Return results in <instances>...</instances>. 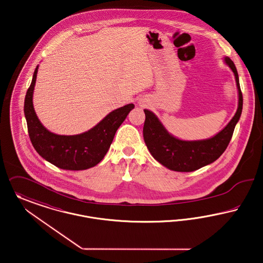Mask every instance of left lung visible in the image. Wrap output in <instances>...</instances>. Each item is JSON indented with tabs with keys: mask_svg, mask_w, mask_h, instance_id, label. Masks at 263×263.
I'll list each match as a JSON object with an SVG mask.
<instances>
[{
	"mask_svg": "<svg viewBox=\"0 0 263 263\" xmlns=\"http://www.w3.org/2000/svg\"><path fill=\"white\" fill-rule=\"evenodd\" d=\"M224 62L235 74L238 108L231 122L215 137L195 141L181 140L169 135L152 111L144 110V142L152 156L168 169L178 172L195 171L217 160L228 147L242 111V93L235 63L229 57H224Z\"/></svg>",
	"mask_w": 263,
	"mask_h": 263,
	"instance_id": "1",
	"label": "left lung"
}]
</instances>
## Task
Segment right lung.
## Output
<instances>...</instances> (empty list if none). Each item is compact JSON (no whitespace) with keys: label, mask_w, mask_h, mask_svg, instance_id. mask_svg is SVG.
Returning <instances> with one entry per match:
<instances>
[{"label":"right lung","mask_w":263,"mask_h":263,"mask_svg":"<svg viewBox=\"0 0 263 263\" xmlns=\"http://www.w3.org/2000/svg\"><path fill=\"white\" fill-rule=\"evenodd\" d=\"M36 67L25 99V116L28 136L37 153L48 162L61 169L85 170L97 165L104 158L119 126L123 124L134 104L125 105L111 111L90 130L76 136H59L47 130L32 105L33 89L37 74Z\"/></svg>","instance_id":"obj_1"}]
</instances>
